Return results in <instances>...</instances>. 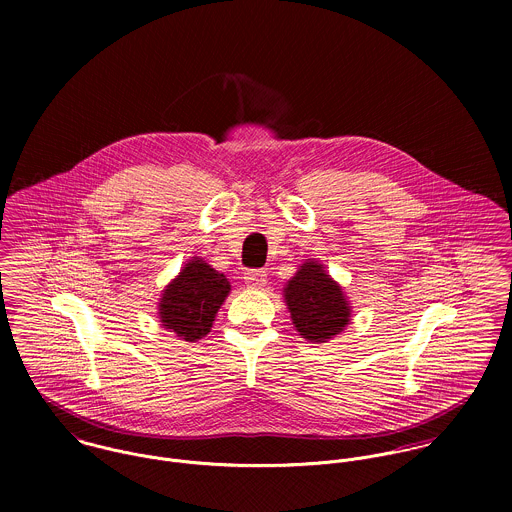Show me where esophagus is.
<instances>
[{
  "mask_svg": "<svg viewBox=\"0 0 512 512\" xmlns=\"http://www.w3.org/2000/svg\"><path fill=\"white\" fill-rule=\"evenodd\" d=\"M266 280H268V276L264 270H246L244 272V282L248 288H262V286H266Z\"/></svg>",
  "mask_w": 512,
  "mask_h": 512,
  "instance_id": "34e87169",
  "label": "esophagus"
}]
</instances>
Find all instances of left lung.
Instances as JSON below:
<instances>
[{
    "label": "left lung",
    "mask_w": 512,
    "mask_h": 512,
    "mask_svg": "<svg viewBox=\"0 0 512 512\" xmlns=\"http://www.w3.org/2000/svg\"><path fill=\"white\" fill-rule=\"evenodd\" d=\"M286 303L299 335L313 343L339 335L351 317L341 288L315 262H305L288 282Z\"/></svg>",
    "instance_id": "1"
}]
</instances>
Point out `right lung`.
I'll use <instances>...</instances> for the list:
<instances>
[{"instance_id":"1","label":"right lung","mask_w":512,"mask_h":512,"mask_svg":"<svg viewBox=\"0 0 512 512\" xmlns=\"http://www.w3.org/2000/svg\"><path fill=\"white\" fill-rule=\"evenodd\" d=\"M228 292L230 284L224 274L195 258L163 292L159 303L161 323L177 337L197 341L211 331Z\"/></svg>"}]
</instances>
